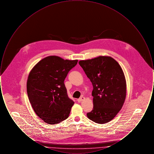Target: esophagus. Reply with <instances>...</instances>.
<instances>
[{
  "mask_svg": "<svg viewBox=\"0 0 154 154\" xmlns=\"http://www.w3.org/2000/svg\"><path fill=\"white\" fill-rule=\"evenodd\" d=\"M84 100H85V97L84 96H81L80 98H79V99H77V101L79 103L81 102L82 101H83Z\"/></svg>",
  "mask_w": 154,
  "mask_h": 154,
  "instance_id": "34e87169",
  "label": "esophagus"
}]
</instances>
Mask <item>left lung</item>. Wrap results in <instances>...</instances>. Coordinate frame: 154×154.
Segmentation results:
<instances>
[{"label":"left lung","mask_w":154,"mask_h":154,"mask_svg":"<svg viewBox=\"0 0 154 154\" xmlns=\"http://www.w3.org/2000/svg\"><path fill=\"white\" fill-rule=\"evenodd\" d=\"M79 63L94 88V108L87 117L99 124L110 122L122 109L126 98V82L121 67L108 56L82 60Z\"/></svg>","instance_id":"1"}]
</instances>
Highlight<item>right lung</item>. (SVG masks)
Wrapping results in <instances>:
<instances>
[{
    "label": "right lung",
    "mask_w": 154,
    "mask_h": 154,
    "mask_svg": "<svg viewBox=\"0 0 154 154\" xmlns=\"http://www.w3.org/2000/svg\"><path fill=\"white\" fill-rule=\"evenodd\" d=\"M78 60L49 56L40 60L30 72L27 93L37 116L48 124L67 119L74 104L67 94L64 80Z\"/></svg>",
    "instance_id": "right-lung-1"
}]
</instances>
